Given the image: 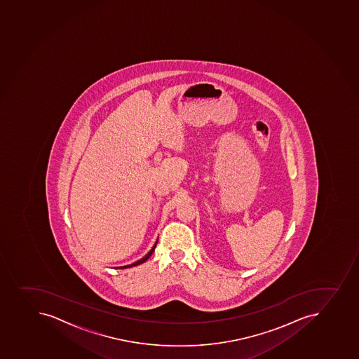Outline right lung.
<instances>
[{"instance_id":"right-lung-1","label":"right lung","mask_w":359,"mask_h":359,"mask_svg":"<svg viewBox=\"0 0 359 359\" xmlns=\"http://www.w3.org/2000/svg\"><path fill=\"white\" fill-rule=\"evenodd\" d=\"M156 245H157V244H156ZM156 245L152 248V250H151L150 252L147 253V256L143 257L142 259L138 260V262H136V263L130 264V265H128V266L118 267V269H127V267L136 266V265H140V264L144 263V262H147V260L150 258L151 255L154 253V249H156Z\"/></svg>"}]
</instances>
